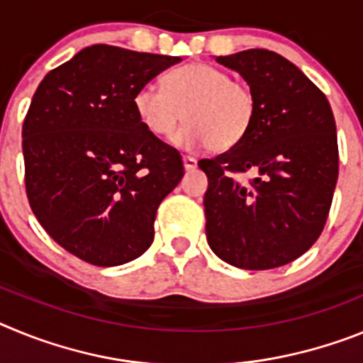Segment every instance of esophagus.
Returning <instances> with one entry per match:
<instances>
[{
    "label": "esophagus",
    "mask_w": 363,
    "mask_h": 363,
    "mask_svg": "<svg viewBox=\"0 0 363 363\" xmlns=\"http://www.w3.org/2000/svg\"><path fill=\"white\" fill-rule=\"evenodd\" d=\"M184 167L185 171H194L198 167V162L194 158H191V156H184Z\"/></svg>",
    "instance_id": "1"
}]
</instances>
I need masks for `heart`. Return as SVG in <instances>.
Returning a JSON list of instances; mask_svg holds the SVG:
<instances>
[{
    "instance_id": "heart-1",
    "label": "heart",
    "mask_w": 363,
    "mask_h": 363,
    "mask_svg": "<svg viewBox=\"0 0 363 363\" xmlns=\"http://www.w3.org/2000/svg\"><path fill=\"white\" fill-rule=\"evenodd\" d=\"M133 104L140 123L152 136H171L184 118L187 123L174 134V143L182 149L211 145L227 150L238 145L251 129L256 111L255 92L209 63L169 70L163 89L140 86Z\"/></svg>"
}]
</instances>
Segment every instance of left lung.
Returning a JSON list of instances; mask_svg holds the SVG:
<instances>
[{
  "label": "left lung",
  "mask_w": 363,
  "mask_h": 363,
  "mask_svg": "<svg viewBox=\"0 0 363 363\" xmlns=\"http://www.w3.org/2000/svg\"><path fill=\"white\" fill-rule=\"evenodd\" d=\"M216 62L255 92L251 129L238 145L200 160L207 242L227 264L265 271L309 251L325 225L338 179L336 123L325 94L294 63L265 49ZM242 172L255 178L245 182Z\"/></svg>",
  "instance_id": "1"
}]
</instances>
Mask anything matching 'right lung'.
<instances>
[{"label":"right lung","mask_w":363,"mask_h":363,"mask_svg":"<svg viewBox=\"0 0 363 363\" xmlns=\"http://www.w3.org/2000/svg\"><path fill=\"white\" fill-rule=\"evenodd\" d=\"M179 62L92 45L32 96L21 133L28 203L70 255L114 267L152 243L156 211L184 178V162L140 123L133 99Z\"/></svg>","instance_id":"obj_1"}]
</instances>
